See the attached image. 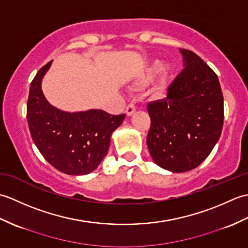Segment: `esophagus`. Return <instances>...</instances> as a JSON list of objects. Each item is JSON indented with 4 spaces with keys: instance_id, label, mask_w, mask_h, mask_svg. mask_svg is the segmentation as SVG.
Returning <instances> with one entry per match:
<instances>
[{
    "instance_id": "esophagus-1",
    "label": "esophagus",
    "mask_w": 248,
    "mask_h": 248,
    "mask_svg": "<svg viewBox=\"0 0 248 248\" xmlns=\"http://www.w3.org/2000/svg\"><path fill=\"white\" fill-rule=\"evenodd\" d=\"M136 110V107H135V104L134 103H129L128 105H127V108H125V112H127V115L128 116H131L132 115L134 112Z\"/></svg>"
}]
</instances>
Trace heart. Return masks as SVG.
<instances>
[{
	"label": "heart",
	"mask_w": 248,
	"mask_h": 248,
	"mask_svg": "<svg viewBox=\"0 0 248 248\" xmlns=\"http://www.w3.org/2000/svg\"><path fill=\"white\" fill-rule=\"evenodd\" d=\"M159 68H160V62H155L154 64L150 65L148 68H147L146 72L144 73V76H143L144 80H149V78H151L152 77H154L155 73H156V71L159 70ZM166 75H167V70H165L164 75H163V77H162V78L160 80L159 84H157V86H156V91L157 92H161L162 89L164 88L165 81H166Z\"/></svg>",
	"instance_id": "1"
}]
</instances>
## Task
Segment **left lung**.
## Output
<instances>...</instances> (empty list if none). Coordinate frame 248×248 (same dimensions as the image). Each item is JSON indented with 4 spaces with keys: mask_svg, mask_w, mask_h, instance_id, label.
I'll list each match as a JSON object with an SVG mask.
<instances>
[{
    "mask_svg": "<svg viewBox=\"0 0 248 248\" xmlns=\"http://www.w3.org/2000/svg\"><path fill=\"white\" fill-rule=\"evenodd\" d=\"M184 68L166 97L147 105V146L164 170L184 172L200 165L222 133L224 98L218 78L194 52L180 49Z\"/></svg>",
    "mask_w": 248,
    "mask_h": 248,
    "instance_id": "obj_1",
    "label": "left lung"
}]
</instances>
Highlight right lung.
<instances>
[{
  "label": "right lung",
  "mask_w": 248,
  "mask_h": 248,
  "mask_svg": "<svg viewBox=\"0 0 248 248\" xmlns=\"http://www.w3.org/2000/svg\"><path fill=\"white\" fill-rule=\"evenodd\" d=\"M51 62L31 83L26 119L37 148L50 164L67 175H86L96 170L108 155L110 135L123 124L125 114L102 109L66 113L46 101L41 80Z\"/></svg>",
  "instance_id": "obj_1"
}]
</instances>
